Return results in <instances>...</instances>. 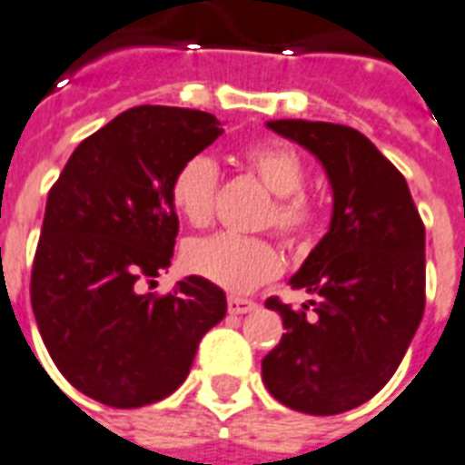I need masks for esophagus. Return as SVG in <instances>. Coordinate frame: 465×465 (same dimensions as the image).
Returning a JSON list of instances; mask_svg holds the SVG:
<instances>
[{"instance_id": "obj_1", "label": "esophagus", "mask_w": 465, "mask_h": 465, "mask_svg": "<svg viewBox=\"0 0 465 465\" xmlns=\"http://www.w3.org/2000/svg\"><path fill=\"white\" fill-rule=\"evenodd\" d=\"M258 304L253 300H246V297H229V312L232 314H246V312H253Z\"/></svg>"}]
</instances>
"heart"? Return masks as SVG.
Here are the masks:
<instances>
[{
	"instance_id": "1",
	"label": "heart",
	"mask_w": 465,
	"mask_h": 465,
	"mask_svg": "<svg viewBox=\"0 0 465 465\" xmlns=\"http://www.w3.org/2000/svg\"><path fill=\"white\" fill-rule=\"evenodd\" d=\"M243 163L275 194V202L265 214V224H272L290 241L307 239L317 222V212L302 194L307 170L297 151L285 143H253L243 151ZM217 187V163L209 155L197 153L175 170L170 183V200L190 224H207ZM185 265L187 271L219 288L246 292L278 275L280 256L265 239L214 233L187 243Z\"/></svg>"
}]
</instances>
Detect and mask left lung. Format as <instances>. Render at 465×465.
<instances>
[{
	"mask_svg": "<svg viewBox=\"0 0 465 465\" xmlns=\"http://www.w3.org/2000/svg\"><path fill=\"white\" fill-rule=\"evenodd\" d=\"M307 148L331 185L329 232L290 278L312 300H265L285 334L263 359L272 398L304 414L363 405L392 378L424 314V224L405 177L361 131L329 122L265 124Z\"/></svg>",
	"mask_w": 465,
	"mask_h": 465,
	"instance_id": "obj_1",
	"label": "left lung"
}]
</instances>
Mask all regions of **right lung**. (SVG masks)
Returning a JSON list of instances; mask_svg holds the SVG:
<instances>
[{
  "mask_svg": "<svg viewBox=\"0 0 465 465\" xmlns=\"http://www.w3.org/2000/svg\"><path fill=\"white\" fill-rule=\"evenodd\" d=\"M222 134L207 112L134 106L84 138L48 193L31 307L53 363L102 405L168 398L224 319V290L200 275L168 295L143 290L175 248V170Z\"/></svg>",
  "mask_w": 465,
  "mask_h": 465,
  "instance_id": "1",
  "label": "right lung"
}]
</instances>
